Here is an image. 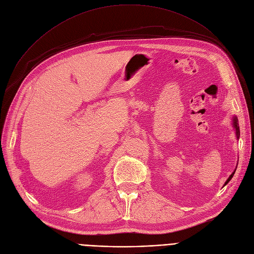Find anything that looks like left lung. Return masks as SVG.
<instances>
[{"label": "left lung", "instance_id": "1", "mask_svg": "<svg viewBox=\"0 0 254 254\" xmlns=\"http://www.w3.org/2000/svg\"><path fill=\"white\" fill-rule=\"evenodd\" d=\"M233 127H234V128H235V130H236V137H237V140H239V138H240V129H239V126H238V123H237V117L236 116H233ZM236 169H237V167H236ZM236 169H235V171L232 173V174L230 175V177L228 178V180L225 181V183H224V185L223 186H225L226 184H228L230 181H231V179L233 178V176H234V174H235V172H236Z\"/></svg>", "mask_w": 254, "mask_h": 254}]
</instances>
